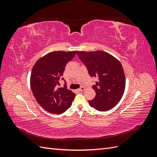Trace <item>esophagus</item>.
Returning a JSON list of instances; mask_svg holds the SVG:
<instances>
[{
    "instance_id": "esophagus-1",
    "label": "esophagus",
    "mask_w": 157,
    "mask_h": 157,
    "mask_svg": "<svg viewBox=\"0 0 157 157\" xmlns=\"http://www.w3.org/2000/svg\"><path fill=\"white\" fill-rule=\"evenodd\" d=\"M85 90V88L84 87H80L79 89H78V91H80V92H82V91H84V90Z\"/></svg>"
}]
</instances>
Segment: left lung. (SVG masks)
Masks as SVG:
<instances>
[{
    "label": "left lung",
    "mask_w": 157,
    "mask_h": 157,
    "mask_svg": "<svg viewBox=\"0 0 157 157\" xmlns=\"http://www.w3.org/2000/svg\"><path fill=\"white\" fill-rule=\"evenodd\" d=\"M80 59L86 66L90 77L98 80L92 88L96 96L89 105L99 111H107L115 107L124 92L126 78L121 63L104 51H77Z\"/></svg>",
    "instance_id": "left-lung-1"
}]
</instances>
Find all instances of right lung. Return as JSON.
<instances>
[{
	"label": "right lung",
	"instance_id": "obj_1",
	"mask_svg": "<svg viewBox=\"0 0 157 157\" xmlns=\"http://www.w3.org/2000/svg\"><path fill=\"white\" fill-rule=\"evenodd\" d=\"M75 54L76 51L52 52L38 59L33 66L30 78L32 92L36 101L48 113L61 114L72 104L75 94L65 84L63 88L58 85L66 65Z\"/></svg>",
	"mask_w": 157,
	"mask_h": 157
}]
</instances>
